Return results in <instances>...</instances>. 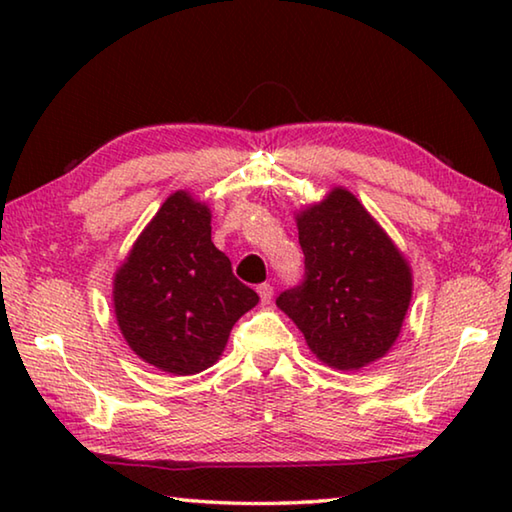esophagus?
<instances>
[{
  "label": "esophagus",
  "instance_id": "1",
  "mask_svg": "<svg viewBox=\"0 0 512 512\" xmlns=\"http://www.w3.org/2000/svg\"><path fill=\"white\" fill-rule=\"evenodd\" d=\"M257 293H259V300H262V305H268V302H271V298H273V287L268 282H264V284H259V287H257Z\"/></svg>",
  "mask_w": 512,
  "mask_h": 512
}]
</instances>
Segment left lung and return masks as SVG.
Returning <instances> with one entry per match:
<instances>
[{"mask_svg":"<svg viewBox=\"0 0 512 512\" xmlns=\"http://www.w3.org/2000/svg\"><path fill=\"white\" fill-rule=\"evenodd\" d=\"M296 225L305 282L275 305L329 368L361 370L386 357L411 305L409 259L345 187L298 210Z\"/></svg>","mask_w":512,"mask_h":512,"instance_id":"8db88e82","label":"left lung"}]
</instances>
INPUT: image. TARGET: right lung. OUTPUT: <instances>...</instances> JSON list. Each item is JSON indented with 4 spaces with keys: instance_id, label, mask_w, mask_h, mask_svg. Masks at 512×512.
I'll list each match as a JSON object with an SVG mask.
<instances>
[{
    "instance_id": "add662e5",
    "label": "right lung",
    "mask_w": 512,
    "mask_h": 512,
    "mask_svg": "<svg viewBox=\"0 0 512 512\" xmlns=\"http://www.w3.org/2000/svg\"><path fill=\"white\" fill-rule=\"evenodd\" d=\"M210 205L173 192L115 271L112 305L137 357L169 375L214 366L230 329L259 296L212 244Z\"/></svg>"
}]
</instances>
